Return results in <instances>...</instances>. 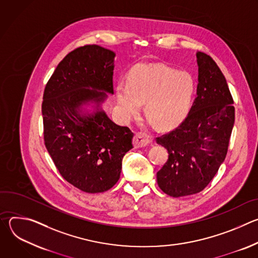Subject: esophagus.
Here are the masks:
<instances>
[{"mask_svg": "<svg viewBox=\"0 0 258 258\" xmlns=\"http://www.w3.org/2000/svg\"><path fill=\"white\" fill-rule=\"evenodd\" d=\"M134 146L135 148H143V147H146L147 145H149L151 143V139L149 136H147L144 133H138L134 137Z\"/></svg>", "mask_w": 258, "mask_h": 258, "instance_id": "esophagus-1", "label": "esophagus"}]
</instances>
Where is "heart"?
I'll return each instance as SVG.
<instances>
[{"label": "heart", "instance_id": "1", "mask_svg": "<svg viewBox=\"0 0 258 258\" xmlns=\"http://www.w3.org/2000/svg\"><path fill=\"white\" fill-rule=\"evenodd\" d=\"M194 91V80L188 72L148 63L134 67L128 83L117 84L116 99L125 118L138 115L145 103L147 117L157 127L169 130L186 117Z\"/></svg>", "mask_w": 258, "mask_h": 258}]
</instances>
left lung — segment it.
<instances>
[{
	"label": "left lung",
	"mask_w": 258,
	"mask_h": 258,
	"mask_svg": "<svg viewBox=\"0 0 258 258\" xmlns=\"http://www.w3.org/2000/svg\"><path fill=\"white\" fill-rule=\"evenodd\" d=\"M198 85L189 114L174 131L157 138L168 159L157 172L159 188L171 197L201 192L224 162L235 122L234 101L214 60L197 52Z\"/></svg>",
	"instance_id": "8db88e82"
}]
</instances>
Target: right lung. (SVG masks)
I'll return each mask as SVG.
<instances>
[{
	"label": "right lung",
	"instance_id": "obj_1",
	"mask_svg": "<svg viewBox=\"0 0 258 258\" xmlns=\"http://www.w3.org/2000/svg\"><path fill=\"white\" fill-rule=\"evenodd\" d=\"M114 58L98 45L80 47L58 64L44 92L46 148L63 178L86 193L111 189L133 148L132 131L102 108L113 95Z\"/></svg>",
	"mask_w": 258,
	"mask_h": 258
}]
</instances>
